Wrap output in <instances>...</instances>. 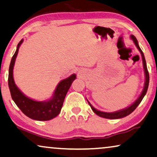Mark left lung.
<instances>
[{
	"label": "left lung",
	"mask_w": 157,
	"mask_h": 157,
	"mask_svg": "<svg viewBox=\"0 0 157 157\" xmlns=\"http://www.w3.org/2000/svg\"><path fill=\"white\" fill-rule=\"evenodd\" d=\"M131 38L134 40V43L136 45V46L137 47V48L139 49V51H140L141 54V57H142V61H143V65H144V72H145V77H146V81H145V83H144V87L143 91L142 93L141 94V95L139 97L137 98V100L135 101L134 104L132 105H131L130 106H128V108H126L125 109H123V110L119 111H116V112H113V113H106V112H103V111H100L96 109L95 108H94L92 106V105L90 104L89 102V104L91 106V108L94 113L96 114H97L98 116H99L101 117L105 118V119H121V118L125 117L126 116L129 115L131 113H132L134 111L137 106H139V104H140L141 101H142L143 98L144 97L145 94H147L148 87H149V72H148L147 70V63H146V60L144 58V55L141 51V49L139 47V44H138V41H137V39L136 37L134 35H131Z\"/></svg>",
	"instance_id": "left-lung-1"
}]
</instances>
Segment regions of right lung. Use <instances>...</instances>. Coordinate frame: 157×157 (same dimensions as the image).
Here are the masks:
<instances>
[{
    "instance_id": "obj_1",
    "label": "right lung",
    "mask_w": 157,
    "mask_h": 157,
    "mask_svg": "<svg viewBox=\"0 0 157 157\" xmlns=\"http://www.w3.org/2000/svg\"><path fill=\"white\" fill-rule=\"evenodd\" d=\"M23 39L18 43L17 49L13 56L9 66L8 74V86L13 100L17 106L28 117L38 121H48L59 114L63 106L64 98L73 81L76 79V74H72L68 78L62 80L58 84L53 97L47 101H36L25 96L15 84L13 70L18 55V49L23 43Z\"/></svg>"
}]
</instances>
